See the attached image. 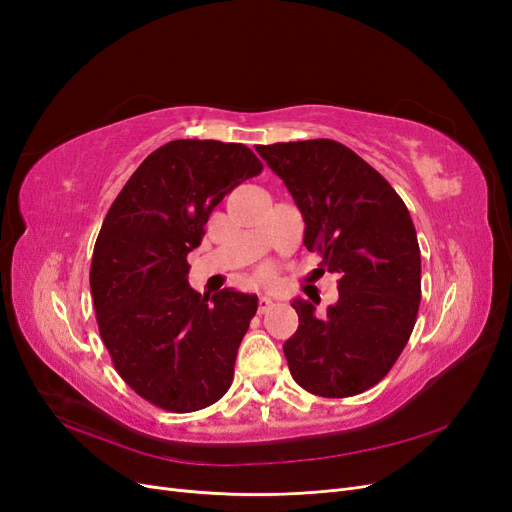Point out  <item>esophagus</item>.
I'll list each match as a JSON object with an SVG mask.
<instances>
[{"mask_svg":"<svg viewBox=\"0 0 512 512\" xmlns=\"http://www.w3.org/2000/svg\"><path fill=\"white\" fill-rule=\"evenodd\" d=\"M271 307H273V301H271L269 297H260V299H258V312H260V314L269 312Z\"/></svg>","mask_w":512,"mask_h":512,"instance_id":"esophagus-1","label":"esophagus"}]
</instances>
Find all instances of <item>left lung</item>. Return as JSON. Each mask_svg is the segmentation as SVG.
Segmentation results:
<instances>
[{
  "label": "left lung",
  "mask_w": 512,
  "mask_h": 512,
  "mask_svg": "<svg viewBox=\"0 0 512 512\" xmlns=\"http://www.w3.org/2000/svg\"><path fill=\"white\" fill-rule=\"evenodd\" d=\"M303 222V243L339 275L327 316L294 299L299 329L284 344L290 374L320 397H352L378 384L406 348L421 303V250L408 207L376 168L346 145H258Z\"/></svg>",
  "instance_id": "obj_1"
}]
</instances>
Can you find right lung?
I'll return each mask as SVG.
<instances>
[{
  "instance_id": "obj_1",
  "label": "right lung",
  "mask_w": 512,
  "mask_h": 512,
  "mask_svg": "<svg viewBox=\"0 0 512 512\" xmlns=\"http://www.w3.org/2000/svg\"><path fill=\"white\" fill-rule=\"evenodd\" d=\"M260 170L241 143L170 141L106 213L89 271L98 329L117 374L153 406L194 412L230 389L258 297H203L188 282V254L222 198Z\"/></svg>"
}]
</instances>
